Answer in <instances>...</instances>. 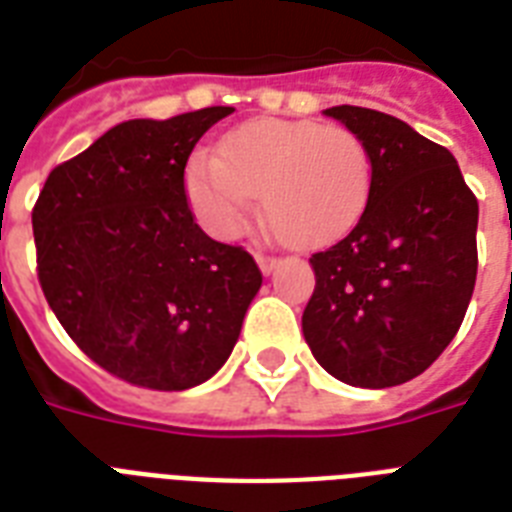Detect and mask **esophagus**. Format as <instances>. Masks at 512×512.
Returning a JSON list of instances; mask_svg holds the SVG:
<instances>
[{"instance_id": "1", "label": "esophagus", "mask_w": 512, "mask_h": 512, "mask_svg": "<svg viewBox=\"0 0 512 512\" xmlns=\"http://www.w3.org/2000/svg\"><path fill=\"white\" fill-rule=\"evenodd\" d=\"M255 260H257V265H260V271H263L265 276H268V273L276 268V260H273V257H268V255H260V252H257Z\"/></svg>"}]
</instances>
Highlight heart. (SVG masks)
<instances>
[{"label": "heart", "instance_id": "heart-1", "mask_svg": "<svg viewBox=\"0 0 512 512\" xmlns=\"http://www.w3.org/2000/svg\"><path fill=\"white\" fill-rule=\"evenodd\" d=\"M185 188L209 233L233 239L265 215L295 247L316 249L353 228L372 191V156L345 127L255 119L220 140L217 156L199 154Z\"/></svg>", "mask_w": 512, "mask_h": 512}]
</instances>
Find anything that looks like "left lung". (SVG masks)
Here are the masks:
<instances>
[{
  "label": "left lung",
  "mask_w": 512,
  "mask_h": 512,
  "mask_svg": "<svg viewBox=\"0 0 512 512\" xmlns=\"http://www.w3.org/2000/svg\"><path fill=\"white\" fill-rule=\"evenodd\" d=\"M364 140L372 191L353 231L311 255L303 335L332 377L390 388L436 361L460 329L478 271V201L457 159L396 116L324 111Z\"/></svg>",
  "instance_id": "8db88e82"
}]
</instances>
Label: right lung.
<instances>
[{
  "label": "right lung",
  "instance_id": "right-lung-1",
  "mask_svg": "<svg viewBox=\"0 0 512 512\" xmlns=\"http://www.w3.org/2000/svg\"><path fill=\"white\" fill-rule=\"evenodd\" d=\"M228 114L116 124L50 172L31 212L52 313L95 364L140 388L209 380L263 284L255 257L209 239L185 196L193 146Z\"/></svg>",
  "mask_w": 512,
  "mask_h": 512
}]
</instances>
